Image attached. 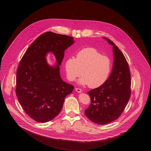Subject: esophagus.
Returning <instances> with one entry per match:
<instances>
[{"instance_id":"esophagus-1","label":"esophagus","mask_w":151,"mask_h":151,"mask_svg":"<svg viewBox=\"0 0 151 151\" xmlns=\"http://www.w3.org/2000/svg\"><path fill=\"white\" fill-rule=\"evenodd\" d=\"M75 91L79 93H81L82 92V90L80 89V88H75Z\"/></svg>"}]
</instances>
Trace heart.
Wrapping results in <instances>:
<instances>
[{"mask_svg": "<svg viewBox=\"0 0 151 151\" xmlns=\"http://www.w3.org/2000/svg\"><path fill=\"white\" fill-rule=\"evenodd\" d=\"M67 78L73 81L81 74L78 83L89 85L90 88H97L108 79L112 68L111 60L104 56L94 48H85L79 51L76 55L68 57L64 64Z\"/></svg>", "mask_w": 151, "mask_h": 151, "instance_id": "1", "label": "heart"}]
</instances>
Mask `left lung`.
Returning a JSON list of instances; mask_svg holds the SVG:
<instances>
[{
  "mask_svg": "<svg viewBox=\"0 0 151 151\" xmlns=\"http://www.w3.org/2000/svg\"><path fill=\"white\" fill-rule=\"evenodd\" d=\"M103 38L112 46L113 68L103 85L88 92L91 104L85 110L89 119L101 125L109 123L121 115L131 93L130 73L124 54L110 39Z\"/></svg>",
  "mask_w": 151,
  "mask_h": 151,
  "instance_id": "1",
  "label": "left lung"
}]
</instances>
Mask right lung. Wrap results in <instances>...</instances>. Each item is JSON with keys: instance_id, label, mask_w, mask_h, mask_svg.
<instances>
[{"instance_id": "right-lung-1", "label": "right lung", "mask_w": 151, "mask_h": 151, "mask_svg": "<svg viewBox=\"0 0 151 151\" xmlns=\"http://www.w3.org/2000/svg\"><path fill=\"white\" fill-rule=\"evenodd\" d=\"M74 42L73 37L45 32L35 39L19 62L16 95L25 112L37 122L54 118L61 111L64 99L74 88L62 80L60 73L64 51ZM49 52L55 56L54 66L46 58Z\"/></svg>"}]
</instances>
